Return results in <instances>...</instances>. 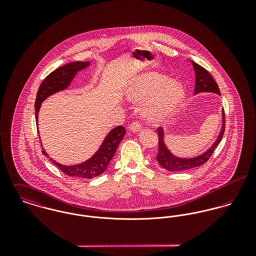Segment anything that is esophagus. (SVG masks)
Returning a JSON list of instances; mask_svg holds the SVG:
<instances>
[{
  "label": "esophagus",
  "mask_w": 256,
  "mask_h": 256,
  "mask_svg": "<svg viewBox=\"0 0 256 256\" xmlns=\"http://www.w3.org/2000/svg\"><path fill=\"white\" fill-rule=\"evenodd\" d=\"M129 129L130 131L134 132V133H137L141 130V124L139 122H133L130 126H129Z\"/></svg>",
  "instance_id": "34e87169"
}]
</instances>
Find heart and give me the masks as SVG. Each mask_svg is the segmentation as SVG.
<instances>
[{
	"label": "heart",
	"mask_w": 256,
	"mask_h": 256,
	"mask_svg": "<svg viewBox=\"0 0 256 256\" xmlns=\"http://www.w3.org/2000/svg\"><path fill=\"white\" fill-rule=\"evenodd\" d=\"M132 102L142 104L144 116L152 123H158L170 116L180 106L185 98L182 84L170 80L166 74L148 73L137 78L126 92Z\"/></svg>",
	"instance_id": "obj_1"
}]
</instances>
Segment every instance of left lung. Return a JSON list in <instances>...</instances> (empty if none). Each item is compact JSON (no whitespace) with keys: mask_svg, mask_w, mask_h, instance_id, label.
<instances>
[{"mask_svg":"<svg viewBox=\"0 0 256 256\" xmlns=\"http://www.w3.org/2000/svg\"><path fill=\"white\" fill-rule=\"evenodd\" d=\"M192 62V66L195 72V88H194V94H200V92H213L220 96L219 86L217 82H215L214 78L210 74V73L205 70L200 65L196 64L195 62ZM224 132V110H222V127L220 130L219 135L217 140L213 143V145L210 146L206 152H204L201 154H198L193 158H180L176 154H174L168 148L164 142V130L162 127H160L158 129V154L156 156V160L160 164L162 168L170 170V172H182L186 170H191L194 168H197L199 166H202L205 164L210 156H212L215 148L219 145L222 135Z\"/></svg>","mask_w":256,"mask_h":256,"instance_id":"8db88e82","label":"left lung"}]
</instances>
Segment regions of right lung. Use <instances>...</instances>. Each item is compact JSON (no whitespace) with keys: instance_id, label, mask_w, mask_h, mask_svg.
Masks as SVG:
<instances>
[{"instance_id":"add662e5","label":"right lung","mask_w":256,"mask_h":256,"mask_svg":"<svg viewBox=\"0 0 256 256\" xmlns=\"http://www.w3.org/2000/svg\"><path fill=\"white\" fill-rule=\"evenodd\" d=\"M90 65V62H73L67 65H64L52 73L49 74L42 82L37 92L36 100V119L38 126V113L41 106V104L50 96L66 90L72 82L74 76L78 72L86 69ZM126 130L123 126H117L110 130V133L106 136L102 145L98 150L86 160L76 164L74 166H64L57 162L55 160L51 158V162L65 174L69 176L80 178H94L102 174H104L110 160L115 154L117 146L123 139ZM42 152L44 156H48V154L43 148Z\"/></svg>"}]
</instances>
